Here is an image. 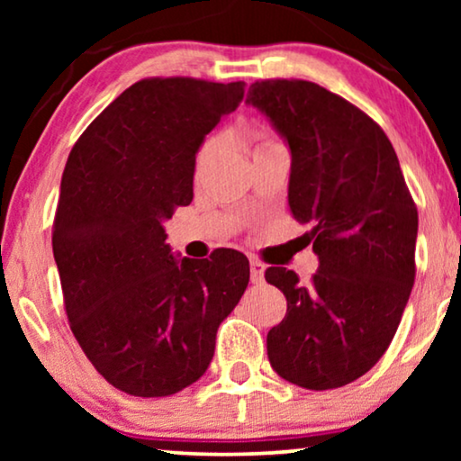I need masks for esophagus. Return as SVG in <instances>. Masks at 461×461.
<instances>
[{
  "label": "esophagus",
  "mask_w": 461,
  "mask_h": 461,
  "mask_svg": "<svg viewBox=\"0 0 461 461\" xmlns=\"http://www.w3.org/2000/svg\"><path fill=\"white\" fill-rule=\"evenodd\" d=\"M249 275H251V283H262L264 281V264L260 260H251L249 262Z\"/></svg>",
  "instance_id": "obj_1"
}]
</instances>
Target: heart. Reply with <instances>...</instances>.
<instances>
[{
    "label": "heart",
    "instance_id": "heart-1",
    "mask_svg": "<svg viewBox=\"0 0 461 461\" xmlns=\"http://www.w3.org/2000/svg\"><path fill=\"white\" fill-rule=\"evenodd\" d=\"M251 138H254V140H256V149L264 147V144L275 142V140H270V138H267V136L258 134V131H254V134H251ZM213 149H216V138H207V140H203V144H201L199 150H197V157H194V169H197V172L205 166L207 161H210Z\"/></svg>",
    "mask_w": 461,
    "mask_h": 461
}]
</instances>
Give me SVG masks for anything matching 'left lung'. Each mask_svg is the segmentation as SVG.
Masks as SVG:
<instances>
[{"label":"left lung","instance_id":"obj_1","mask_svg":"<svg viewBox=\"0 0 461 461\" xmlns=\"http://www.w3.org/2000/svg\"><path fill=\"white\" fill-rule=\"evenodd\" d=\"M248 103L292 150L289 210L308 226L319 270L267 268L287 298L267 336L283 380L308 390L346 386L388 350L415 281L418 207L384 130L348 100L304 79H262Z\"/></svg>","mask_w":461,"mask_h":461}]
</instances>
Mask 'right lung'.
<instances>
[{
  "mask_svg": "<svg viewBox=\"0 0 461 461\" xmlns=\"http://www.w3.org/2000/svg\"><path fill=\"white\" fill-rule=\"evenodd\" d=\"M243 81H136L68 155L52 226L68 325L111 386L155 399L197 382L249 283L241 251L176 260L163 222L193 201L194 155Z\"/></svg>",
  "mask_w": 461,
  "mask_h": 461,
  "instance_id": "right-lung-1",
  "label": "right lung"
}]
</instances>
